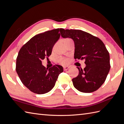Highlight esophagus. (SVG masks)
<instances>
[{
  "mask_svg": "<svg viewBox=\"0 0 124 124\" xmlns=\"http://www.w3.org/2000/svg\"><path fill=\"white\" fill-rule=\"evenodd\" d=\"M70 68L69 66H64V67H63V69H64V71L66 70H68Z\"/></svg>",
  "mask_w": 124,
  "mask_h": 124,
  "instance_id": "34e87169",
  "label": "esophagus"
}]
</instances>
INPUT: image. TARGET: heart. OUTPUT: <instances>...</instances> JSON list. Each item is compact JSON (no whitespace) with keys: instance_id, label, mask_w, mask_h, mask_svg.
Segmentation results:
<instances>
[{"instance_id":"heart-1","label":"heart","mask_w":124,"mask_h":124,"mask_svg":"<svg viewBox=\"0 0 124 124\" xmlns=\"http://www.w3.org/2000/svg\"><path fill=\"white\" fill-rule=\"evenodd\" d=\"M69 40H71L70 39H65L64 40V42H66V41H69ZM58 62L60 63H61V64H67V63H68V60L67 59H65L60 58L58 60Z\"/></svg>"}]
</instances>
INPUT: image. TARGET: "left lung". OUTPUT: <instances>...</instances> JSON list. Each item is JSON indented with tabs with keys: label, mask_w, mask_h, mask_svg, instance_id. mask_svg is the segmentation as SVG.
I'll use <instances>...</instances> for the list:
<instances>
[{
	"label": "left lung",
	"mask_w": 124,
	"mask_h": 124,
	"mask_svg": "<svg viewBox=\"0 0 124 124\" xmlns=\"http://www.w3.org/2000/svg\"><path fill=\"white\" fill-rule=\"evenodd\" d=\"M63 38L74 41V59L85 60L84 69H78L77 77L72 79L74 87L83 93L96 91L104 83L110 68L109 52L99 38L81 30L60 29Z\"/></svg>",
	"instance_id": "left-lung-1"
}]
</instances>
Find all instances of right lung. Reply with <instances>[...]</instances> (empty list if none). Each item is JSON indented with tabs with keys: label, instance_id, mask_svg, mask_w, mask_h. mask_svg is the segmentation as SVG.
Here are the masks:
<instances>
[{
	"label": "right lung",
	"instance_id": "1",
	"mask_svg": "<svg viewBox=\"0 0 124 124\" xmlns=\"http://www.w3.org/2000/svg\"><path fill=\"white\" fill-rule=\"evenodd\" d=\"M61 29L38 34L21 47L16 60V72L25 86L34 93L45 94L54 87L59 74L63 72L60 65L49 69L41 60L49 57L60 37Z\"/></svg>",
	"mask_w": 124,
	"mask_h": 124
}]
</instances>
